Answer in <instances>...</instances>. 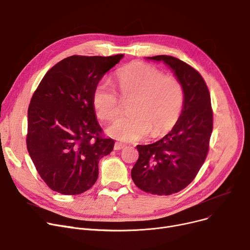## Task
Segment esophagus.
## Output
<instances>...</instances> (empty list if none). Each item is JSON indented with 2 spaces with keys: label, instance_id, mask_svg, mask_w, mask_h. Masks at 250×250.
I'll list each match as a JSON object with an SVG mask.
<instances>
[{
  "label": "esophagus",
  "instance_id": "esophagus-1",
  "mask_svg": "<svg viewBox=\"0 0 250 250\" xmlns=\"http://www.w3.org/2000/svg\"><path fill=\"white\" fill-rule=\"evenodd\" d=\"M125 146L124 144H121V143H115L113 147H114L115 151H119V149H123Z\"/></svg>",
  "mask_w": 250,
  "mask_h": 250
}]
</instances>
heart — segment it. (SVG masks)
I'll list each match as a JSON object with an SVG mask.
<instances>
[{
    "instance_id": "obj_1",
    "label": "heart",
    "mask_w": 250,
    "mask_h": 250,
    "mask_svg": "<svg viewBox=\"0 0 250 250\" xmlns=\"http://www.w3.org/2000/svg\"><path fill=\"white\" fill-rule=\"evenodd\" d=\"M116 86L124 98H130L128 115L116 119L108 135L124 142H137L148 132L159 138L180 121L185 106L186 91L182 81L145 62L129 63L115 73ZM92 104L102 121H111L121 111L118 93L101 81L92 92Z\"/></svg>"
}]
</instances>
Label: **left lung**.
<instances>
[{"label": "left lung", "instance_id": "left-lung-1", "mask_svg": "<svg viewBox=\"0 0 250 250\" xmlns=\"http://www.w3.org/2000/svg\"><path fill=\"white\" fill-rule=\"evenodd\" d=\"M148 59L169 65L184 84L185 106L169 134L151 145H138L139 159L131 169L138 188L154 195H172L186 188L204 164L213 129L209 89L202 75L176 57L157 55Z\"/></svg>", "mask_w": 250, "mask_h": 250}]
</instances>
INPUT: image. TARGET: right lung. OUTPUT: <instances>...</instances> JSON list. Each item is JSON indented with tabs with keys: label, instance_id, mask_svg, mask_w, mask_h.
<instances>
[{
	"label": "right lung",
	"instance_id": "obj_1",
	"mask_svg": "<svg viewBox=\"0 0 250 250\" xmlns=\"http://www.w3.org/2000/svg\"><path fill=\"white\" fill-rule=\"evenodd\" d=\"M113 56L73 55L44 75L28 107L27 148L35 168L55 192L78 195L98 177V162L113 149L96 121L92 92L119 63Z\"/></svg>",
	"mask_w": 250,
	"mask_h": 250
}]
</instances>
